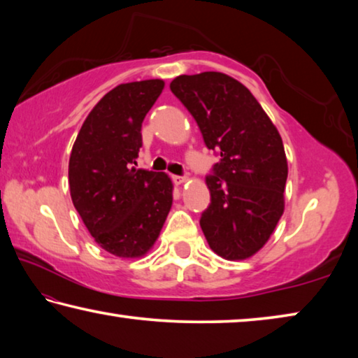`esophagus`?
I'll list each match as a JSON object with an SVG mask.
<instances>
[{
    "mask_svg": "<svg viewBox=\"0 0 358 358\" xmlns=\"http://www.w3.org/2000/svg\"><path fill=\"white\" fill-rule=\"evenodd\" d=\"M172 180H173L175 185H183V183H186V181H187L186 177H180V175H173Z\"/></svg>",
    "mask_w": 358,
    "mask_h": 358,
    "instance_id": "34e87169",
    "label": "esophagus"
}]
</instances>
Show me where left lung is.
<instances>
[{
    "instance_id": "obj_1",
    "label": "left lung",
    "mask_w": 358,
    "mask_h": 358,
    "mask_svg": "<svg viewBox=\"0 0 358 358\" xmlns=\"http://www.w3.org/2000/svg\"><path fill=\"white\" fill-rule=\"evenodd\" d=\"M171 90L207 148L220 155L205 178L211 197L201 217L205 238L222 259L251 257L284 213L287 159L280 132L250 90L222 72L178 76Z\"/></svg>"
}]
</instances>
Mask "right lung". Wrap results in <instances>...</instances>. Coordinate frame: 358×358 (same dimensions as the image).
Listing matches in <instances>:
<instances>
[{"mask_svg":"<svg viewBox=\"0 0 358 358\" xmlns=\"http://www.w3.org/2000/svg\"><path fill=\"white\" fill-rule=\"evenodd\" d=\"M162 90L161 78L110 90L88 113L71 151L72 203L96 243L121 259L153 248L172 207L171 178L134 167L142 121Z\"/></svg>","mask_w":358,"mask_h":358,"instance_id":"obj_1","label":"right lung"}]
</instances>
